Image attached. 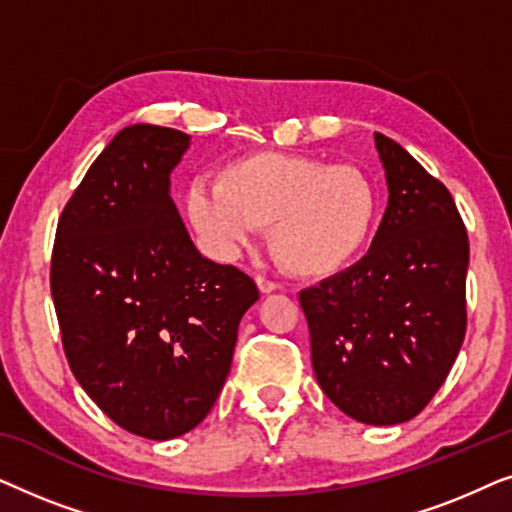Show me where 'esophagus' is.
<instances>
[{
    "instance_id": "34e87169",
    "label": "esophagus",
    "mask_w": 512,
    "mask_h": 512,
    "mask_svg": "<svg viewBox=\"0 0 512 512\" xmlns=\"http://www.w3.org/2000/svg\"><path fill=\"white\" fill-rule=\"evenodd\" d=\"M256 284H258V291H261V293H272V291L279 289L275 282H270V279H265V277H256Z\"/></svg>"
}]
</instances>
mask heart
Returning <instances> with one entry per match:
<instances>
[{
	"instance_id": "obj_1",
	"label": "heart",
	"mask_w": 512,
	"mask_h": 512,
	"mask_svg": "<svg viewBox=\"0 0 512 512\" xmlns=\"http://www.w3.org/2000/svg\"><path fill=\"white\" fill-rule=\"evenodd\" d=\"M193 233L233 258L270 226V249L296 277H331L368 249L380 195L354 165H328L300 153L261 151L230 160L216 184L195 179L184 195Z\"/></svg>"
}]
</instances>
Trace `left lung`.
I'll return each instance as SVG.
<instances>
[{"instance_id":"obj_1","label":"left lung","mask_w":512,"mask_h":512,"mask_svg":"<svg viewBox=\"0 0 512 512\" xmlns=\"http://www.w3.org/2000/svg\"><path fill=\"white\" fill-rule=\"evenodd\" d=\"M389 202L368 254L300 291L319 387L356 422L403 424L445 382L466 335L468 235L447 188L375 132Z\"/></svg>"}]
</instances>
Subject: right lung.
Returning a JSON list of instances; mask_svg holds the SVG:
<instances>
[{
  "mask_svg": "<svg viewBox=\"0 0 512 512\" xmlns=\"http://www.w3.org/2000/svg\"><path fill=\"white\" fill-rule=\"evenodd\" d=\"M191 137L137 123L111 139L58 221L51 293L62 347L104 415L184 436L219 398L254 279L195 249L170 195Z\"/></svg>",
  "mask_w": 512,
  "mask_h": 512,
  "instance_id": "add662e5",
  "label": "right lung"
}]
</instances>
